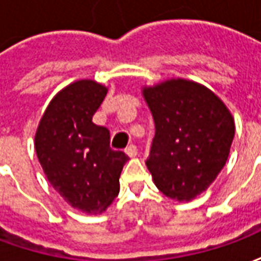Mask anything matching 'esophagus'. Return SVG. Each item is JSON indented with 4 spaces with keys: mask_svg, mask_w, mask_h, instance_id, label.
I'll return each mask as SVG.
<instances>
[{
    "mask_svg": "<svg viewBox=\"0 0 261 261\" xmlns=\"http://www.w3.org/2000/svg\"><path fill=\"white\" fill-rule=\"evenodd\" d=\"M125 153H127L130 158H134V156H137V153H138V149H137V147L134 144H130L128 147L125 148Z\"/></svg>",
    "mask_w": 261,
    "mask_h": 261,
    "instance_id": "obj_1",
    "label": "esophagus"
}]
</instances>
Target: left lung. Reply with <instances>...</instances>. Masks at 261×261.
<instances>
[{"mask_svg":"<svg viewBox=\"0 0 261 261\" xmlns=\"http://www.w3.org/2000/svg\"><path fill=\"white\" fill-rule=\"evenodd\" d=\"M144 96L155 121L145 164L165 196L190 201L226 164L233 119L218 96L190 81H166L144 89Z\"/></svg>","mask_w":261,"mask_h":261,"instance_id":"left-lung-1","label":"left lung"}]
</instances>
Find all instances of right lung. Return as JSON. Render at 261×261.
Instances as JSON below:
<instances>
[{"label": "right lung", "mask_w": 261, "mask_h": 261, "mask_svg": "<svg viewBox=\"0 0 261 261\" xmlns=\"http://www.w3.org/2000/svg\"><path fill=\"white\" fill-rule=\"evenodd\" d=\"M106 92L95 81L68 85L48 105L35 138L50 185L86 214L103 213L113 202L128 161L127 153L110 148V131L92 121Z\"/></svg>", "instance_id": "obj_1"}]
</instances>
